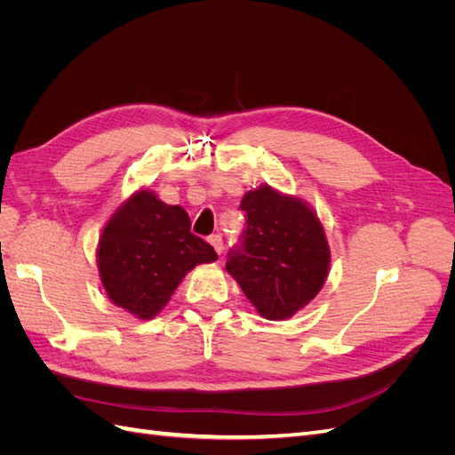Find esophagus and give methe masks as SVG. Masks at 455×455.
<instances>
[{
  "label": "esophagus",
  "mask_w": 455,
  "mask_h": 455,
  "mask_svg": "<svg viewBox=\"0 0 455 455\" xmlns=\"http://www.w3.org/2000/svg\"><path fill=\"white\" fill-rule=\"evenodd\" d=\"M209 241H211V244L214 246V251H216L218 254L224 252V241H222V237H220V235H212Z\"/></svg>",
  "instance_id": "obj_1"
}]
</instances>
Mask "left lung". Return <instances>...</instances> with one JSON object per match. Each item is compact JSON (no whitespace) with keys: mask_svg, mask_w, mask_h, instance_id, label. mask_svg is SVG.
<instances>
[{"mask_svg":"<svg viewBox=\"0 0 455 455\" xmlns=\"http://www.w3.org/2000/svg\"><path fill=\"white\" fill-rule=\"evenodd\" d=\"M239 209L246 228L226 269L264 319L292 316L319 294L328 275L330 251L319 218L306 203L269 186L249 191Z\"/></svg>","mask_w":455,"mask_h":455,"instance_id":"1","label":"left lung"}]
</instances>
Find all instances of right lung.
Listing matches in <instances>:
<instances>
[{
  "label": "right lung",
  "instance_id": "obj_1",
  "mask_svg": "<svg viewBox=\"0 0 455 455\" xmlns=\"http://www.w3.org/2000/svg\"><path fill=\"white\" fill-rule=\"evenodd\" d=\"M214 259L212 246L191 233L182 206L164 204L149 189L121 206L99 243L100 279L109 299L140 319L167 306L189 269Z\"/></svg>",
  "mask_w": 455,
  "mask_h": 455
}]
</instances>
